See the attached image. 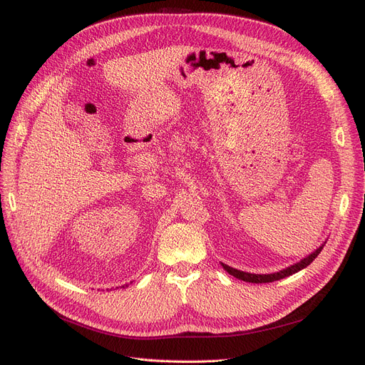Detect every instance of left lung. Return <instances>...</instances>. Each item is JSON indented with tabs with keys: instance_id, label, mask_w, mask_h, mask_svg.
<instances>
[{
	"instance_id": "8db88e82",
	"label": "left lung",
	"mask_w": 365,
	"mask_h": 365,
	"mask_svg": "<svg viewBox=\"0 0 365 365\" xmlns=\"http://www.w3.org/2000/svg\"><path fill=\"white\" fill-rule=\"evenodd\" d=\"M324 245H325V242L321 244V245L317 248V250H315L314 253H311L309 256L303 257L300 262H297V263H294V264H292V266H289V267H285V269H282V271H279V272H275V274H250V272L238 271V269H235V267H231V266H227V264H225V263H222V266H223V269H225L227 274H231L232 277H235V278H238V279H241V281H245V282H253V284L274 282V281L282 279V278H285V277H290V275H293V274L302 271L303 267L311 264V263L315 260V257L321 253Z\"/></svg>"
}]
</instances>
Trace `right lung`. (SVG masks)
Instances as JSON below:
<instances>
[{
  "label": "right lung",
  "mask_w": 365,
  "mask_h": 365,
  "mask_svg": "<svg viewBox=\"0 0 365 365\" xmlns=\"http://www.w3.org/2000/svg\"><path fill=\"white\" fill-rule=\"evenodd\" d=\"M123 287H124V285H123Z\"/></svg>",
  "instance_id": "right-lung-1"
}]
</instances>
